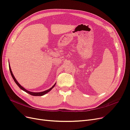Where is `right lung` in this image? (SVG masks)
<instances>
[{"instance_id":"add662e5","label":"right lung","mask_w":130,"mask_h":130,"mask_svg":"<svg viewBox=\"0 0 130 130\" xmlns=\"http://www.w3.org/2000/svg\"><path fill=\"white\" fill-rule=\"evenodd\" d=\"M9 71H10L11 75H12V78H13V80H14V81H15V83H16V84L19 86V87L21 89H22V90L25 91V92H26V93H28V94H29L30 95H32V96H43V95H45V94L47 93L48 92H49L53 88H54V87H55V86L56 84V83H55V84H54V85L52 87H51L50 89H47V90H45V91H43V92H30V91H29V90H27L26 89H25V88H23V87H22V86H21L20 84L18 82L17 80H16V79L15 78V77H14V75L13 74V73H12V70H11V66H10V65H9Z\"/></svg>"}]
</instances>
